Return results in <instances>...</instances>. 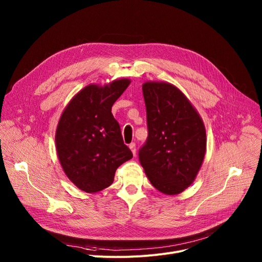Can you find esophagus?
<instances>
[{
    "label": "esophagus",
    "instance_id": "esophagus-1",
    "mask_svg": "<svg viewBox=\"0 0 262 262\" xmlns=\"http://www.w3.org/2000/svg\"><path fill=\"white\" fill-rule=\"evenodd\" d=\"M129 148L131 149V151H132V153H133V156L135 157V156H136V147H135V144H134V143H131V144L129 145Z\"/></svg>",
    "mask_w": 262,
    "mask_h": 262
}]
</instances>
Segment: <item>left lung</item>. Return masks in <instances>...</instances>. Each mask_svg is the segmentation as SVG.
I'll return each mask as SVG.
<instances>
[{
	"label": "left lung",
	"instance_id": "1",
	"mask_svg": "<svg viewBox=\"0 0 262 262\" xmlns=\"http://www.w3.org/2000/svg\"><path fill=\"white\" fill-rule=\"evenodd\" d=\"M143 95L148 137L138 159L153 186L165 194H178L201 168L206 150L204 124L185 95L170 83L146 82Z\"/></svg>",
	"mask_w": 262,
	"mask_h": 262
}]
</instances>
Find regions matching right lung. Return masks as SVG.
<instances>
[{
    "label": "right lung",
    "instance_id": "right-lung-1",
    "mask_svg": "<svg viewBox=\"0 0 262 262\" xmlns=\"http://www.w3.org/2000/svg\"><path fill=\"white\" fill-rule=\"evenodd\" d=\"M129 84V79L104 86L90 84L74 96L60 117L56 131L60 164L68 178L85 192L109 187L116 169L133 157L111 112Z\"/></svg>",
    "mask_w": 262,
    "mask_h": 262
}]
</instances>
